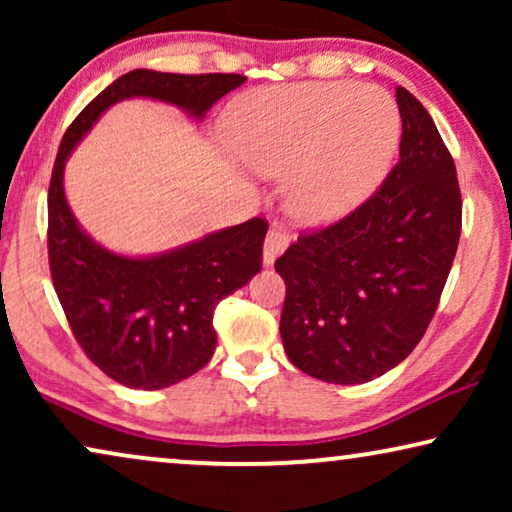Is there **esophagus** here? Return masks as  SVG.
I'll return each mask as SVG.
<instances>
[{"label":"esophagus","instance_id":"obj_1","mask_svg":"<svg viewBox=\"0 0 512 512\" xmlns=\"http://www.w3.org/2000/svg\"><path fill=\"white\" fill-rule=\"evenodd\" d=\"M289 247V230H286L284 226H279V223H275V226L270 228L268 237H265V244H263V263L265 265H272L277 261V256L282 254V251Z\"/></svg>","mask_w":512,"mask_h":512}]
</instances>
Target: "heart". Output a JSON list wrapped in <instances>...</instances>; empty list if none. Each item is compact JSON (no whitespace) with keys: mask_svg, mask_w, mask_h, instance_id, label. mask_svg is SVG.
<instances>
[{"mask_svg":"<svg viewBox=\"0 0 512 512\" xmlns=\"http://www.w3.org/2000/svg\"><path fill=\"white\" fill-rule=\"evenodd\" d=\"M228 130L244 163L289 179L300 219L326 223L366 198L401 142V111L387 90L305 83L242 95Z\"/></svg>","mask_w":512,"mask_h":512,"instance_id":"b5f03b06","label":"heart"}]
</instances>
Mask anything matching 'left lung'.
<instances>
[{
	"mask_svg": "<svg viewBox=\"0 0 512 512\" xmlns=\"http://www.w3.org/2000/svg\"><path fill=\"white\" fill-rule=\"evenodd\" d=\"M396 102L401 149L382 186L275 261L286 356L324 382L361 384L398 366L424 338L459 247L452 153L410 90L398 86Z\"/></svg>",
	"mask_w": 512,
	"mask_h": 512,
	"instance_id": "left-lung-1",
	"label": "left lung"
}]
</instances>
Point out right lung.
<instances>
[{
	"label": "right lung",
	"instance_id": "1",
	"mask_svg": "<svg viewBox=\"0 0 512 512\" xmlns=\"http://www.w3.org/2000/svg\"><path fill=\"white\" fill-rule=\"evenodd\" d=\"M244 81L242 74L132 69L104 88L62 137L48 186L51 279L76 342L123 387L165 389L207 366L216 347V305L263 268L268 221L254 216L156 258L116 256L76 223L62 188L65 160L118 100L153 97L202 116Z\"/></svg>",
	"mask_w": 512,
	"mask_h": 512
}]
</instances>
